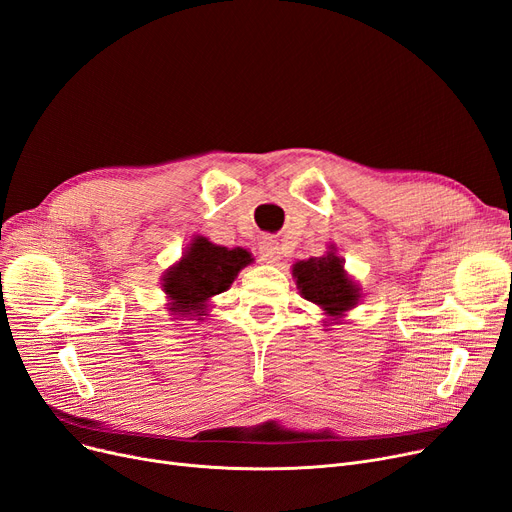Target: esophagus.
Instances as JSON below:
<instances>
[{"label":"esophagus","instance_id":"34e87169","mask_svg":"<svg viewBox=\"0 0 512 512\" xmlns=\"http://www.w3.org/2000/svg\"><path fill=\"white\" fill-rule=\"evenodd\" d=\"M280 244L272 238H263L259 242V257L265 261V263H278L280 261Z\"/></svg>","mask_w":512,"mask_h":512}]
</instances>
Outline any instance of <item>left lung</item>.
<instances>
[{"label":"left lung","instance_id":"8db88e82","mask_svg":"<svg viewBox=\"0 0 512 512\" xmlns=\"http://www.w3.org/2000/svg\"><path fill=\"white\" fill-rule=\"evenodd\" d=\"M293 278L301 297L316 303L335 322H341L362 299V288L345 272V259L337 255L335 244H330L322 257L297 261Z\"/></svg>","mask_w":512,"mask_h":512}]
</instances>
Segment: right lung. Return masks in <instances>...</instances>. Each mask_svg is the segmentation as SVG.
<instances>
[{
  "label": "right lung",
  "mask_w": 512,
  "mask_h": 512,
  "mask_svg": "<svg viewBox=\"0 0 512 512\" xmlns=\"http://www.w3.org/2000/svg\"><path fill=\"white\" fill-rule=\"evenodd\" d=\"M253 257L242 247H219L205 236H194L182 259L165 272L163 291L169 299L167 309L175 320H203L211 299L228 291L242 268Z\"/></svg>",
  "instance_id": "right-lung-1"
}]
</instances>
